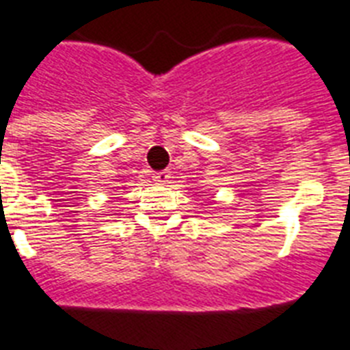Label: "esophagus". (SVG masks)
<instances>
[{"mask_svg": "<svg viewBox=\"0 0 350 350\" xmlns=\"http://www.w3.org/2000/svg\"><path fill=\"white\" fill-rule=\"evenodd\" d=\"M152 178H154V181H156V183H169L172 176H170L167 170H161V172H156Z\"/></svg>", "mask_w": 350, "mask_h": 350, "instance_id": "obj_1", "label": "esophagus"}]
</instances>
